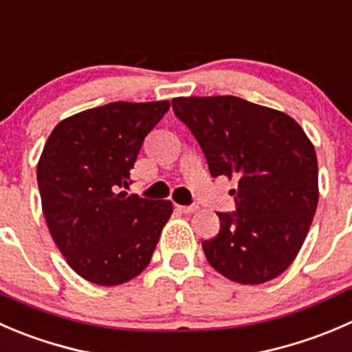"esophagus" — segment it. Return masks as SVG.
Instances as JSON below:
<instances>
[{"label":"esophagus","mask_w":352,"mask_h":352,"mask_svg":"<svg viewBox=\"0 0 352 352\" xmlns=\"http://www.w3.org/2000/svg\"><path fill=\"white\" fill-rule=\"evenodd\" d=\"M177 208H179L183 214H193V212L198 210L197 205H177Z\"/></svg>","instance_id":"esophagus-1"}]
</instances>
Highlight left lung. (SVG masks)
<instances>
[{"label": "left lung", "mask_w": 352, "mask_h": 352, "mask_svg": "<svg viewBox=\"0 0 352 352\" xmlns=\"http://www.w3.org/2000/svg\"><path fill=\"white\" fill-rule=\"evenodd\" d=\"M173 111L200 144L214 177L238 181L236 212L201 243L208 263L239 284L276 279L294 262L318 204V162L291 116L234 96L176 97Z\"/></svg>", "instance_id": "left-lung-1"}]
</instances>
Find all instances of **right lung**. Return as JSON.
<instances>
[{
	"label": "right lung",
	"instance_id": "add662e5",
	"mask_svg": "<svg viewBox=\"0 0 352 352\" xmlns=\"http://www.w3.org/2000/svg\"><path fill=\"white\" fill-rule=\"evenodd\" d=\"M169 100L111 102L59 121L37 164L43 212L66 263L85 280L118 286L151 263L169 200L120 191Z\"/></svg>",
	"mask_w": 352,
	"mask_h": 352
}]
</instances>
